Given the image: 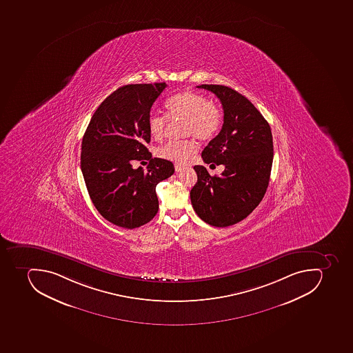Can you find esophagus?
I'll use <instances>...</instances> for the list:
<instances>
[{
    "mask_svg": "<svg viewBox=\"0 0 353 353\" xmlns=\"http://www.w3.org/2000/svg\"><path fill=\"white\" fill-rule=\"evenodd\" d=\"M185 168V165L183 164H175V170L176 172H181V170Z\"/></svg>",
    "mask_w": 353,
    "mask_h": 353,
    "instance_id": "esophagus-1",
    "label": "esophagus"
}]
</instances>
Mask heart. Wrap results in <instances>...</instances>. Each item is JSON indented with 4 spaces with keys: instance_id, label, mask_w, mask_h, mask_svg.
<instances>
[{
    "instance_id": "b5f03b06",
    "label": "heart",
    "mask_w": 353,
    "mask_h": 353,
    "mask_svg": "<svg viewBox=\"0 0 353 353\" xmlns=\"http://www.w3.org/2000/svg\"><path fill=\"white\" fill-rule=\"evenodd\" d=\"M165 108L170 121H183L181 125L183 136L209 141L219 133L223 125V110L219 105L192 90H183L172 96L165 103ZM168 119L157 113L148 116L147 130L152 139H163ZM197 150L198 144L194 139L172 141L158 148L157 156L175 163H186Z\"/></svg>"
}]
</instances>
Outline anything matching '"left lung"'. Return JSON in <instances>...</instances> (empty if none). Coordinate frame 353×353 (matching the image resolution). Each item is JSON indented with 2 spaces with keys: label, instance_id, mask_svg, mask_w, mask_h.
<instances>
[{
  "label": "left lung",
  "instance_id": "8db88e82",
  "mask_svg": "<svg viewBox=\"0 0 353 353\" xmlns=\"http://www.w3.org/2000/svg\"><path fill=\"white\" fill-rule=\"evenodd\" d=\"M223 105L219 134L201 152L206 164L223 165L220 176H210L201 165L194 167L197 183L190 190L196 214L214 227L239 223L263 201L268 188L274 159V143L268 121L254 104L223 85L203 84Z\"/></svg>",
  "mask_w": 353,
  "mask_h": 353
}]
</instances>
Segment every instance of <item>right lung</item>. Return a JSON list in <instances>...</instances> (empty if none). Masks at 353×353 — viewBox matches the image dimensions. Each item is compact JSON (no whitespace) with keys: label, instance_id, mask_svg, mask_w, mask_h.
<instances>
[{"label":"right lung","instance_id":"right-lung-1","mask_svg":"<svg viewBox=\"0 0 353 353\" xmlns=\"http://www.w3.org/2000/svg\"><path fill=\"white\" fill-rule=\"evenodd\" d=\"M166 83L117 88L92 116L83 136L81 170L94 206L116 226L134 229L158 212L156 186L175 172L172 161L152 158L147 119ZM150 161L148 170L134 160Z\"/></svg>","mask_w":353,"mask_h":353}]
</instances>
